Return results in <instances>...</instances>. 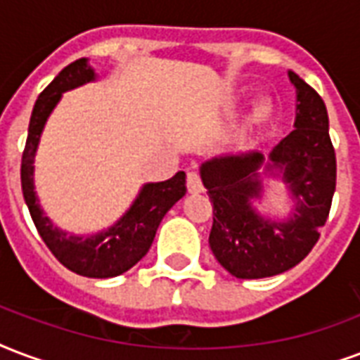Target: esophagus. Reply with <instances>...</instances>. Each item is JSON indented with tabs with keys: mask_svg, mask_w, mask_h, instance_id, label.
<instances>
[{
	"mask_svg": "<svg viewBox=\"0 0 360 360\" xmlns=\"http://www.w3.org/2000/svg\"><path fill=\"white\" fill-rule=\"evenodd\" d=\"M186 186H188V192L191 194H200L204 192V185H202V179L196 172H188L186 174Z\"/></svg>",
	"mask_w": 360,
	"mask_h": 360,
	"instance_id": "1",
	"label": "esophagus"
}]
</instances>
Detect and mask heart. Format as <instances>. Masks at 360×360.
<instances>
[{
  "mask_svg": "<svg viewBox=\"0 0 360 360\" xmlns=\"http://www.w3.org/2000/svg\"><path fill=\"white\" fill-rule=\"evenodd\" d=\"M270 115V101L260 100L255 103L253 113H251V122H264Z\"/></svg>",
  "mask_w": 360,
  "mask_h": 360,
  "instance_id": "heart-1",
  "label": "heart"
}]
</instances>
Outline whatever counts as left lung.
Listing matches in <instances>:
<instances>
[{
  "label": "left lung",
  "mask_w": 360,
  "mask_h": 360,
  "mask_svg": "<svg viewBox=\"0 0 360 360\" xmlns=\"http://www.w3.org/2000/svg\"><path fill=\"white\" fill-rule=\"evenodd\" d=\"M296 89L295 130L270 155L247 150L215 156L200 166L213 204L210 247L219 264L238 279H262L295 268L308 257L325 226L336 188V155L328 136L325 101L289 71ZM266 179L284 181L291 211L264 216Z\"/></svg>",
  "instance_id": "obj_1"
}]
</instances>
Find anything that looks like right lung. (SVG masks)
Here are the masks:
<instances>
[{"instance_id": "right-lung-1", "label": "right lung", "mask_w": 360, "mask_h": 360, "mask_svg": "<svg viewBox=\"0 0 360 360\" xmlns=\"http://www.w3.org/2000/svg\"><path fill=\"white\" fill-rule=\"evenodd\" d=\"M96 79L98 75L90 68L89 58H79L60 71L54 81L41 92L30 119L26 149L22 155L20 179L30 215L52 255L68 270L79 276L107 279L128 271L147 255L164 215L186 194V175L185 172H177L168 181L145 183L124 215L109 229L96 234H70L68 230H62L52 223L45 215L35 192L34 162L39 149L41 134L54 107L62 100V94L86 82H94Z\"/></svg>"}]
</instances>
